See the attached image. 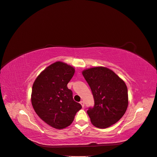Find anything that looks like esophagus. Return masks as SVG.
Wrapping results in <instances>:
<instances>
[{
    "mask_svg": "<svg viewBox=\"0 0 157 157\" xmlns=\"http://www.w3.org/2000/svg\"><path fill=\"white\" fill-rule=\"evenodd\" d=\"M80 105H82V107H84V102L83 101H80Z\"/></svg>",
    "mask_w": 157,
    "mask_h": 157,
    "instance_id": "34e87169",
    "label": "esophagus"
}]
</instances>
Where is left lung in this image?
<instances>
[{
    "mask_svg": "<svg viewBox=\"0 0 157 157\" xmlns=\"http://www.w3.org/2000/svg\"><path fill=\"white\" fill-rule=\"evenodd\" d=\"M82 75L94 99V107L87 111L92 124L106 128L115 124L124 115L128 105L125 82L112 70L104 67L84 70Z\"/></svg>",
    "mask_w": 157,
    "mask_h": 157,
    "instance_id": "obj_1",
    "label": "left lung"
}]
</instances>
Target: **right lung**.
Returning <instances> with one entry per match:
<instances>
[{
	"instance_id": "obj_1",
	"label": "right lung",
	"mask_w": 157,
	"mask_h": 157,
	"mask_svg": "<svg viewBox=\"0 0 157 157\" xmlns=\"http://www.w3.org/2000/svg\"><path fill=\"white\" fill-rule=\"evenodd\" d=\"M74 73L71 65L57 61L42 71L33 85V109L42 121L56 129L69 126L82 108L67 88Z\"/></svg>"
}]
</instances>
